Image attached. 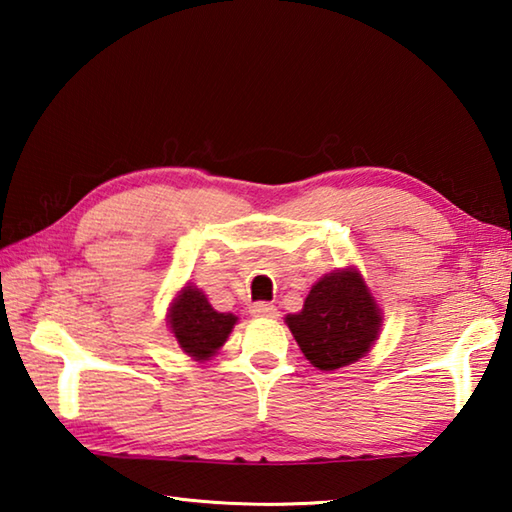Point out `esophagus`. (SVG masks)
I'll use <instances>...</instances> for the list:
<instances>
[{"mask_svg":"<svg viewBox=\"0 0 512 512\" xmlns=\"http://www.w3.org/2000/svg\"><path fill=\"white\" fill-rule=\"evenodd\" d=\"M250 314L257 318H277V307L271 305V302H255Z\"/></svg>","mask_w":512,"mask_h":512,"instance_id":"1","label":"esophagus"}]
</instances>
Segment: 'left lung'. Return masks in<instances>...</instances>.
Segmentation results:
<instances>
[{
	"instance_id": "obj_1",
	"label": "left lung",
	"mask_w": 512,
	"mask_h": 512,
	"mask_svg": "<svg viewBox=\"0 0 512 512\" xmlns=\"http://www.w3.org/2000/svg\"><path fill=\"white\" fill-rule=\"evenodd\" d=\"M287 325L309 363L336 370L366 357L381 329V309L357 268L327 273Z\"/></svg>"
}]
</instances>
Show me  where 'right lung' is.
Here are the masks:
<instances>
[{"label": "right lung", "mask_w": 512, "mask_h": 512, "mask_svg": "<svg viewBox=\"0 0 512 512\" xmlns=\"http://www.w3.org/2000/svg\"><path fill=\"white\" fill-rule=\"evenodd\" d=\"M237 316L221 314L210 302L205 293L196 287H187L178 293L169 307V327L176 336L180 348L196 361H207L221 350L228 341Z\"/></svg>", "instance_id": "right-lung-1"}]
</instances>
